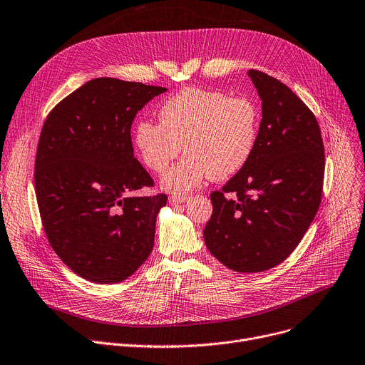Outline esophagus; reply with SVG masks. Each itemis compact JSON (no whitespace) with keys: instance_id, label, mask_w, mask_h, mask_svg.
<instances>
[{"instance_id":"1","label":"esophagus","mask_w":365,"mask_h":365,"mask_svg":"<svg viewBox=\"0 0 365 365\" xmlns=\"http://www.w3.org/2000/svg\"><path fill=\"white\" fill-rule=\"evenodd\" d=\"M187 200H189L187 195H178V193H175V195H172V197L168 198V202L176 205V204H183V202H186Z\"/></svg>"}]
</instances>
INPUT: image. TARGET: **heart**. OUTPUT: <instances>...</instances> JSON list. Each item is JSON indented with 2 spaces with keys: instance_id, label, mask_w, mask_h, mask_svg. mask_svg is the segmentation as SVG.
<instances>
[{
  "instance_id": "heart-1",
  "label": "heart",
  "mask_w": 365,
  "mask_h": 365,
  "mask_svg": "<svg viewBox=\"0 0 365 365\" xmlns=\"http://www.w3.org/2000/svg\"><path fill=\"white\" fill-rule=\"evenodd\" d=\"M160 123L142 118L133 143L140 161L164 173L183 151L186 155L163 178L168 190L187 192L204 180L235 176L251 160L259 129L257 107L245 98L202 88H185L158 110Z\"/></svg>"
}]
</instances>
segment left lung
<instances>
[{
    "label": "left lung",
    "instance_id": "left-lung-1",
    "mask_svg": "<svg viewBox=\"0 0 365 365\" xmlns=\"http://www.w3.org/2000/svg\"><path fill=\"white\" fill-rule=\"evenodd\" d=\"M262 118L254 154L211 193L204 229L210 252L227 269L261 273L298 247L320 207L324 147L312 111L280 81L250 70ZM237 197L226 199L225 192Z\"/></svg>",
    "mask_w": 365,
    "mask_h": 365
}]
</instances>
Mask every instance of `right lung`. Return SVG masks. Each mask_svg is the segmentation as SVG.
I'll return each instance as SVG.
<instances>
[{
	"label": "right lung",
	"instance_id": "obj_1",
	"mask_svg": "<svg viewBox=\"0 0 365 365\" xmlns=\"http://www.w3.org/2000/svg\"><path fill=\"white\" fill-rule=\"evenodd\" d=\"M165 88L96 78L48 114L35 160L42 226L56 254L78 276L118 283L153 251L164 193L133 197L154 182L133 157L136 113Z\"/></svg>",
	"mask_w": 365,
	"mask_h": 365
}]
</instances>
